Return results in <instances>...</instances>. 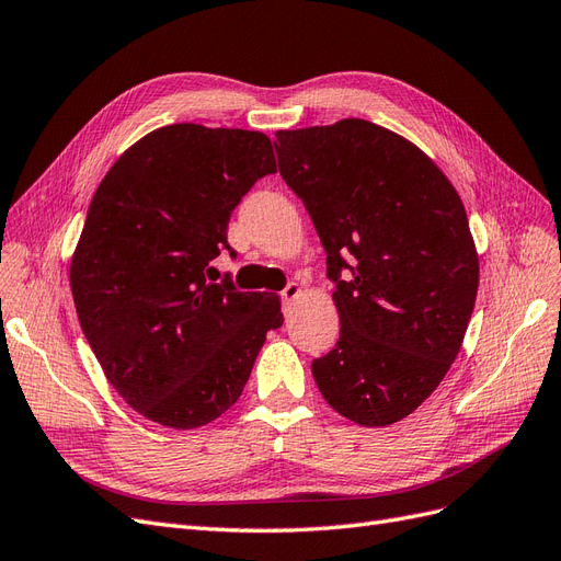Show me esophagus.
Segmentation results:
<instances>
[{
	"label": "esophagus",
	"mask_w": 561,
	"mask_h": 561,
	"mask_svg": "<svg viewBox=\"0 0 561 561\" xmlns=\"http://www.w3.org/2000/svg\"><path fill=\"white\" fill-rule=\"evenodd\" d=\"M299 293H301V287H299V283H287L283 290H280V299L287 304V301H293V299H297L299 297Z\"/></svg>",
	"instance_id": "34e87169"
}]
</instances>
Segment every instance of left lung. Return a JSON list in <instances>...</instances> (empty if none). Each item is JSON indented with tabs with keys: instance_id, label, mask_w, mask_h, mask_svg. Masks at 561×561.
<instances>
[{
	"instance_id": "8db88e82",
	"label": "left lung",
	"mask_w": 561,
	"mask_h": 561,
	"mask_svg": "<svg viewBox=\"0 0 561 561\" xmlns=\"http://www.w3.org/2000/svg\"><path fill=\"white\" fill-rule=\"evenodd\" d=\"M274 145L336 283L342 330L311 365L318 390L360 426H390L433 393L463 344L480 260L461 196L416 145L365 118L278 130Z\"/></svg>"
}]
</instances>
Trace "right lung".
Here are the masks:
<instances>
[{"label":"right lung","instance_id":"right-lung-1","mask_svg":"<svg viewBox=\"0 0 561 561\" xmlns=\"http://www.w3.org/2000/svg\"><path fill=\"white\" fill-rule=\"evenodd\" d=\"M276 157L264 133L173 124L128 147L100 182L70 264L81 330L135 412L190 431L241 398L278 295L213 283L233 208Z\"/></svg>","mask_w":561,"mask_h":561}]
</instances>
